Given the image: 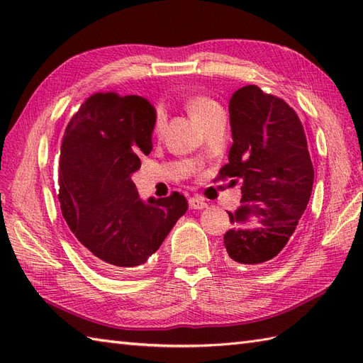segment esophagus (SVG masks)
Returning a JSON list of instances; mask_svg holds the SVG:
<instances>
[{"mask_svg": "<svg viewBox=\"0 0 363 363\" xmlns=\"http://www.w3.org/2000/svg\"><path fill=\"white\" fill-rule=\"evenodd\" d=\"M189 206L191 207V209H206L207 203L204 201L201 196H191L189 199Z\"/></svg>", "mask_w": 363, "mask_h": 363, "instance_id": "1", "label": "esophagus"}]
</instances>
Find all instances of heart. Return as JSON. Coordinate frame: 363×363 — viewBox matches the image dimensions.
<instances>
[{
  "label": "heart",
  "instance_id": "b5f03b06",
  "mask_svg": "<svg viewBox=\"0 0 363 363\" xmlns=\"http://www.w3.org/2000/svg\"><path fill=\"white\" fill-rule=\"evenodd\" d=\"M218 107L220 106L215 103L212 98L204 96V95H194L187 99V109L191 117H194V120L198 123H201L207 115H209L212 111L218 109ZM162 125H164V113L157 111L156 121H154V129L159 130Z\"/></svg>",
  "mask_w": 363,
  "mask_h": 363
}]
</instances>
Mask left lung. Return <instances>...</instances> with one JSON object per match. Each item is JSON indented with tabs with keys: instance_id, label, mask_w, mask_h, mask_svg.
<instances>
[{
	"instance_id": "left-lung-1",
	"label": "left lung",
	"mask_w": 363,
	"mask_h": 363,
	"mask_svg": "<svg viewBox=\"0 0 363 363\" xmlns=\"http://www.w3.org/2000/svg\"><path fill=\"white\" fill-rule=\"evenodd\" d=\"M233 146L218 179L242 181V206L229 213L225 246L234 264L267 265L295 233L313 186L304 128L282 98L257 86L229 101Z\"/></svg>"
}]
</instances>
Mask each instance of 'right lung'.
Here are the masks:
<instances>
[{
	"label": "right lung",
	"mask_w": 363,
	"mask_h": 363,
	"mask_svg": "<svg viewBox=\"0 0 363 363\" xmlns=\"http://www.w3.org/2000/svg\"><path fill=\"white\" fill-rule=\"evenodd\" d=\"M156 111L145 98L98 91L62 138L59 201L81 251L104 273L143 265L187 212L179 191L143 203L130 174L152 150Z\"/></svg>",
	"instance_id": "obj_1"
}]
</instances>
